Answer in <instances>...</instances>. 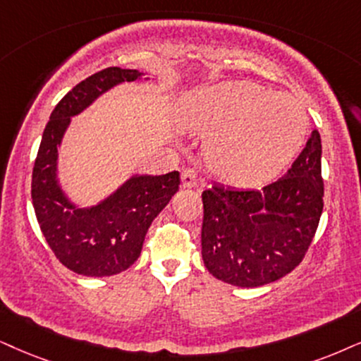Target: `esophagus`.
I'll return each mask as SVG.
<instances>
[{
	"mask_svg": "<svg viewBox=\"0 0 361 361\" xmlns=\"http://www.w3.org/2000/svg\"><path fill=\"white\" fill-rule=\"evenodd\" d=\"M196 180H198V176H196L193 168H186L181 173V185H183V188H193V186H196Z\"/></svg>",
	"mask_w": 361,
	"mask_h": 361,
	"instance_id": "1",
	"label": "esophagus"
}]
</instances>
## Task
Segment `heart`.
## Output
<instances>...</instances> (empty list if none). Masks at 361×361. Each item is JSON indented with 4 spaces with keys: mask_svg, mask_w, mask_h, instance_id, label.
I'll list each match as a JSON object with an SVG mask.
<instances>
[{
    "mask_svg": "<svg viewBox=\"0 0 361 361\" xmlns=\"http://www.w3.org/2000/svg\"><path fill=\"white\" fill-rule=\"evenodd\" d=\"M183 125L209 136L207 157L221 178L262 185L280 175L302 152L308 116L302 103L250 81H226L200 91Z\"/></svg>",
    "mask_w": 361,
    "mask_h": 361,
    "instance_id": "1",
    "label": "heart"
}]
</instances>
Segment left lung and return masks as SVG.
Wrapping results in <instances>:
<instances>
[{
	"label": "left lung",
	"mask_w": 361,
	"mask_h": 361,
	"mask_svg": "<svg viewBox=\"0 0 361 361\" xmlns=\"http://www.w3.org/2000/svg\"><path fill=\"white\" fill-rule=\"evenodd\" d=\"M202 255L218 280L243 288L276 281L308 252L323 212L317 130L280 180L262 190H204Z\"/></svg>",
	"instance_id": "8db88e82"
}]
</instances>
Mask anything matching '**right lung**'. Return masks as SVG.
I'll return each mask as SVG.
<instances>
[{"instance_id": "1", "label": "right lung", "mask_w": 361, "mask_h": 361, "mask_svg": "<svg viewBox=\"0 0 361 361\" xmlns=\"http://www.w3.org/2000/svg\"><path fill=\"white\" fill-rule=\"evenodd\" d=\"M143 73L109 66L81 81L54 106L35 159L31 198L49 248L68 270L83 276H111L138 259L145 236L180 186V173L133 176L91 208H76L56 178L58 147L71 116L99 94Z\"/></svg>"}]
</instances>
